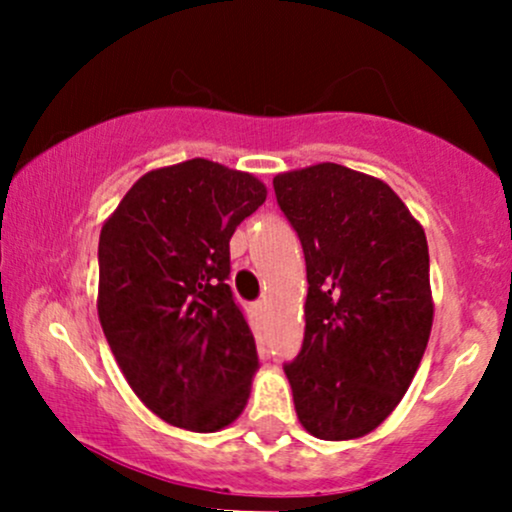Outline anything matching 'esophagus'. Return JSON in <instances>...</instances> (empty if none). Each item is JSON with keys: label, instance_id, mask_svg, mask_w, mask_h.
Segmentation results:
<instances>
[{"label": "esophagus", "instance_id": "esophagus-1", "mask_svg": "<svg viewBox=\"0 0 512 512\" xmlns=\"http://www.w3.org/2000/svg\"><path fill=\"white\" fill-rule=\"evenodd\" d=\"M255 308H257V310H264V308H267V303H264V301H257V303H255Z\"/></svg>", "mask_w": 512, "mask_h": 512}]
</instances>
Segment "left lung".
Segmentation results:
<instances>
[{
    "instance_id": "1",
    "label": "left lung",
    "mask_w": 512,
    "mask_h": 512,
    "mask_svg": "<svg viewBox=\"0 0 512 512\" xmlns=\"http://www.w3.org/2000/svg\"><path fill=\"white\" fill-rule=\"evenodd\" d=\"M308 272L301 354L286 363L298 421L361 438L395 411L433 325L428 243L387 182L339 163L274 178Z\"/></svg>"
}]
</instances>
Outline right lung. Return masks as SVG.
I'll return each mask as SVG.
<instances>
[{"mask_svg": "<svg viewBox=\"0 0 512 512\" xmlns=\"http://www.w3.org/2000/svg\"><path fill=\"white\" fill-rule=\"evenodd\" d=\"M264 199L255 175L192 158L142 175L103 223L105 339L134 395L185 431H221L248 404L260 358L228 243Z\"/></svg>", "mask_w": 512, "mask_h": 512, "instance_id": "obj_1", "label": "right lung"}]
</instances>
